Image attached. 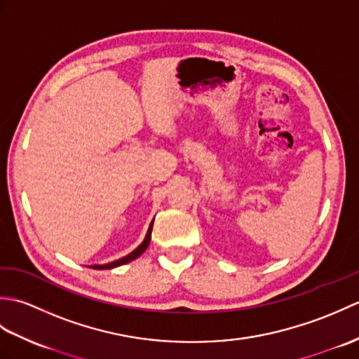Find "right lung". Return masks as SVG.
<instances>
[{"label":"right lung","instance_id":"add662e5","mask_svg":"<svg viewBox=\"0 0 359 359\" xmlns=\"http://www.w3.org/2000/svg\"><path fill=\"white\" fill-rule=\"evenodd\" d=\"M152 224H154V219H152V222H151V224H149V226H148V231H147V236H144L143 242H142L140 245L137 247L134 251H131V253L126 255V256H123V257L117 259V261H112V262H109V264H103V265H98V264H95V265H90V269H94V270H111V269H116V266H120V265H125V264H128V262H131V261H134V259L139 257V256L143 253V251L148 248L149 242H151Z\"/></svg>","mask_w":359,"mask_h":359}]
</instances>
